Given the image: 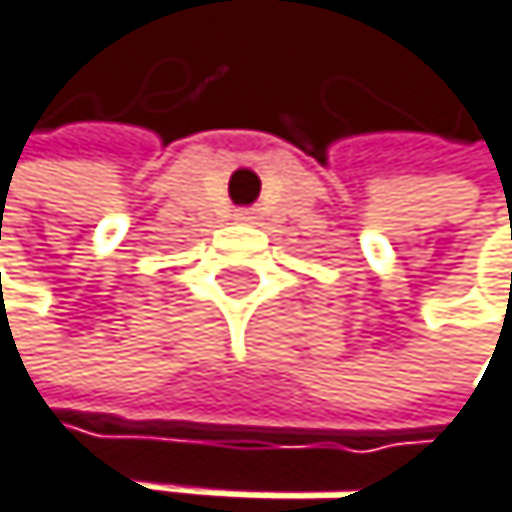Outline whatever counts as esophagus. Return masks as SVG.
Listing matches in <instances>:
<instances>
[{
    "label": "esophagus",
    "mask_w": 512,
    "mask_h": 512,
    "mask_svg": "<svg viewBox=\"0 0 512 512\" xmlns=\"http://www.w3.org/2000/svg\"><path fill=\"white\" fill-rule=\"evenodd\" d=\"M235 220H239V223H251L254 220V210H235Z\"/></svg>",
    "instance_id": "obj_1"
}]
</instances>
